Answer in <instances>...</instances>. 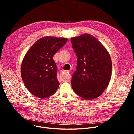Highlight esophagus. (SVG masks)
Wrapping results in <instances>:
<instances>
[{"label": "esophagus", "mask_w": 134, "mask_h": 134, "mask_svg": "<svg viewBox=\"0 0 134 134\" xmlns=\"http://www.w3.org/2000/svg\"><path fill=\"white\" fill-rule=\"evenodd\" d=\"M66 71H67V72H70V70H67Z\"/></svg>", "instance_id": "esophagus-1"}]
</instances>
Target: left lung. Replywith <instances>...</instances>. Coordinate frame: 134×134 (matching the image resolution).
<instances>
[{"mask_svg":"<svg viewBox=\"0 0 134 134\" xmlns=\"http://www.w3.org/2000/svg\"><path fill=\"white\" fill-rule=\"evenodd\" d=\"M77 57L76 70L72 75V88L80 97L91 100L99 97L108 85L112 63L104 46L92 35L85 33L70 39Z\"/></svg>","mask_w":134,"mask_h":134,"instance_id":"8db88e82","label":"left lung"}]
</instances>
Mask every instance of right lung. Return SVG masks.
<instances>
[{"label":"right lung","mask_w":134,"mask_h":134,"mask_svg":"<svg viewBox=\"0 0 134 134\" xmlns=\"http://www.w3.org/2000/svg\"><path fill=\"white\" fill-rule=\"evenodd\" d=\"M68 39L45 36L38 40L29 50L21 65L22 80L34 96L47 98L59 87L57 67L53 58Z\"/></svg>","instance_id":"add662e5"}]
</instances>
